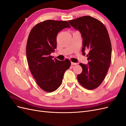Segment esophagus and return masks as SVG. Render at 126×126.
<instances>
[{"label":"esophagus","mask_w":126,"mask_h":126,"mask_svg":"<svg viewBox=\"0 0 126 126\" xmlns=\"http://www.w3.org/2000/svg\"><path fill=\"white\" fill-rule=\"evenodd\" d=\"M71 65H77V63H75L73 62H71Z\"/></svg>","instance_id":"1"}]
</instances>
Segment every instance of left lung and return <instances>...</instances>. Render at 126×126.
Listing matches in <instances>:
<instances>
[{"instance_id":"8db88e82","label":"left lung","mask_w":126,"mask_h":126,"mask_svg":"<svg viewBox=\"0 0 126 126\" xmlns=\"http://www.w3.org/2000/svg\"><path fill=\"white\" fill-rule=\"evenodd\" d=\"M70 25L80 32L82 37V55L88 49L86 56L88 64L80 63L82 72L77 75L78 81L89 90L96 89L104 80L110 66L111 44L105 26L97 19L85 16L69 20Z\"/></svg>"}]
</instances>
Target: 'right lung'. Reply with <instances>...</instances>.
I'll return each mask as SVG.
<instances>
[{
	"label": "right lung",
	"mask_w": 126,
	"mask_h": 126,
	"mask_svg": "<svg viewBox=\"0 0 126 126\" xmlns=\"http://www.w3.org/2000/svg\"><path fill=\"white\" fill-rule=\"evenodd\" d=\"M65 28H70L67 21L47 20L39 22L30 31L26 46L29 69L40 88L48 93L58 89L70 61L52 59L50 55L57 48V35Z\"/></svg>",
	"instance_id": "obj_1"
}]
</instances>
